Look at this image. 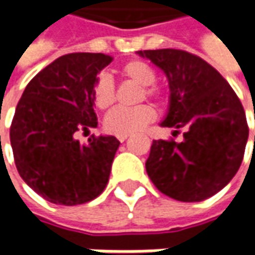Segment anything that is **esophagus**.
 <instances>
[{
  "label": "esophagus",
  "mask_w": 255,
  "mask_h": 255,
  "mask_svg": "<svg viewBox=\"0 0 255 255\" xmlns=\"http://www.w3.org/2000/svg\"><path fill=\"white\" fill-rule=\"evenodd\" d=\"M128 137H129V134H119V136H118V139H119L121 142H125Z\"/></svg>",
  "instance_id": "esophagus-1"
}]
</instances>
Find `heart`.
<instances>
[{
  "label": "heart",
  "instance_id": "1",
  "mask_svg": "<svg viewBox=\"0 0 255 255\" xmlns=\"http://www.w3.org/2000/svg\"><path fill=\"white\" fill-rule=\"evenodd\" d=\"M121 74L132 81L139 86H143V92H140L139 98L144 99V96L149 98H159L160 92L152 86L156 81V74L149 64L143 61H130L123 65ZM115 102V85L112 79L108 75H101L93 85V103L98 109L106 111ZM156 119V111L152 105H140L136 108L125 109L118 108L112 112L108 113L105 118L103 126L106 132L112 134H130V133L142 130L146 125H149Z\"/></svg>",
  "mask_w": 255,
  "mask_h": 255
}]
</instances>
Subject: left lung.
Masks as SVG:
<instances>
[{
    "instance_id": "obj_1",
    "label": "left lung",
    "mask_w": 255,
    "mask_h": 255,
    "mask_svg": "<svg viewBox=\"0 0 255 255\" xmlns=\"http://www.w3.org/2000/svg\"><path fill=\"white\" fill-rule=\"evenodd\" d=\"M169 81L162 128H184L183 140H153L146 171L163 194L203 201L226 187L240 169L249 126L240 99L211 65L180 49L137 51Z\"/></svg>"
}]
</instances>
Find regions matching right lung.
<instances>
[{"mask_svg":"<svg viewBox=\"0 0 255 255\" xmlns=\"http://www.w3.org/2000/svg\"><path fill=\"white\" fill-rule=\"evenodd\" d=\"M112 61L105 54L64 55L35 75L16 105L9 130L16 170L54 204H84L108 184L121 142L101 134L82 144L75 133L98 126L93 85Z\"/></svg>","mask_w":255,"mask_h":255,"instance_id":"1","label":"right lung"}]
</instances>
